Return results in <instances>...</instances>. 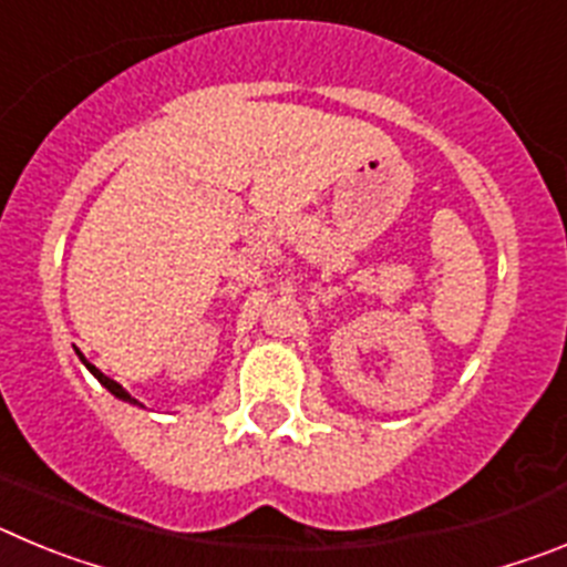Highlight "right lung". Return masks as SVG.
Returning a JSON list of instances; mask_svg holds the SVG:
<instances>
[{
	"label": "right lung",
	"instance_id": "obj_1",
	"mask_svg": "<svg viewBox=\"0 0 567 567\" xmlns=\"http://www.w3.org/2000/svg\"><path fill=\"white\" fill-rule=\"evenodd\" d=\"M76 354H79V360H82V363H84V365H87V369H90V374H93V378H96V380H99V383H102V385H104V389H107V392H110V394H115V398H118V400H124V403L142 405V403H138V400H135V398H130V392H127V389H122V385L115 383V380H110V378H107V374H102V369H96V365L90 363V360H87V358H84V354H82V352H79V349H76Z\"/></svg>",
	"mask_w": 567,
	"mask_h": 567
}]
</instances>
